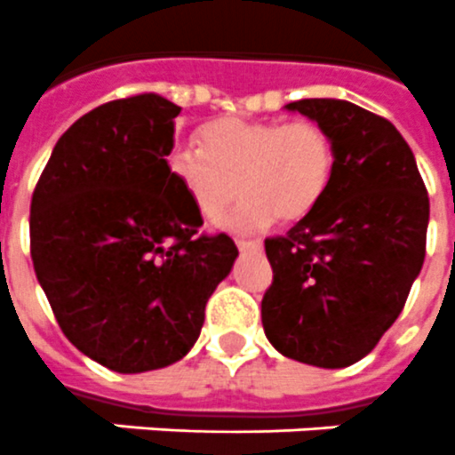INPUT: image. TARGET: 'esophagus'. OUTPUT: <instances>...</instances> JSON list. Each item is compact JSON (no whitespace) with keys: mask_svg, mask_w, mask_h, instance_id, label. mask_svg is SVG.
Wrapping results in <instances>:
<instances>
[{"mask_svg":"<svg viewBox=\"0 0 455 455\" xmlns=\"http://www.w3.org/2000/svg\"><path fill=\"white\" fill-rule=\"evenodd\" d=\"M240 251H261V240H238L235 243Z\"/></svg>","mask_w":455,"mask_h":455,"instance_id":"obj_1","label":"esophagus"}]
</instances>
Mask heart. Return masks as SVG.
I'll return each instance as SVG.
<instances>
[{"label":"heart","instance_id":"1","mask_svg":"<svg viewBox=\"0 0 455 455\" xmlns=\"http://www.w3.org/2000/svg\"><path fill=\"white\" fill-rule=\"evenodd\" d=\"M201 150H171L169 173L204 220H217L243 194L221 227L250 234L275 217L293 224L326 196L335 171L331 133L315 120L254 122L221 117L198 132Z\"/></svg>","mask_w":455,"mask_h":455}]
</instances>
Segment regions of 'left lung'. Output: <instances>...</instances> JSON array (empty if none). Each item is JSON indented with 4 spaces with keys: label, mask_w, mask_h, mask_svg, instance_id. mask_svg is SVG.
Instances as JSON below:
<instances>
[{
    "label": "left lung",
    "mask_w": 455,
    "mask_h": 455,
    "mask_svg": "<svg viewBox=\"0 0 455 455\" xmlns=\"http://www.w3.org/2000/svg\"><path fill=\"white\" fill-rule=\"evenodd\" d=\"M286 108L331 133L335 171L310 215L266 238L273 284L263 331L286 358L347 368L375 349L421 273L428 192L410 145L384 117L342 99Z\"/></svg>",
    "instance_id": "1"
}]
</instances>
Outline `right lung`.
Instances as JSON below:
<instances>
[{"mask_svg": "<svg viewBox=\"0 0 455 455\" xmlns=\"http://www.w3.org/2000/svg\"><path fill=\"white\" fill-rule=\"evenodd\" d=\"M180 106L136 94L90 110L57 140L32 196L34 273L68 342L133 375L166 368L201 335L238 247L175 185Z\"/></svg>", "mask_w": 455, "mask_h": 455, "instance_id": "obj_1", "label": "right lung"}]
</instances>
